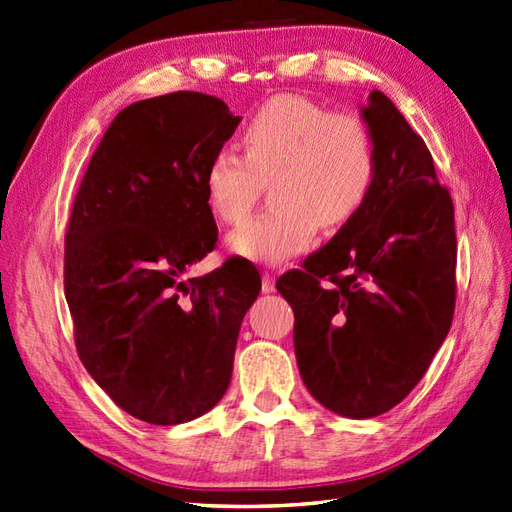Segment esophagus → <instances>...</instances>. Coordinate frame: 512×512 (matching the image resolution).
I'll return each mask as SVG.
<instances>
[{
  "label": "esophagus",
  "instance_id": "34e87169",
  "mask_svg": "<svg viewBox=\"0 0 512 512\" xmlns=\"http://www.w3.org/2000/svg\"><path fill=\"white\" fill-rule=\"evenodd\" d=\"M261 289H264V294H272L274 291V274L272 272H264L261 274Z\"/></svg>",
  "mask_w": 512,
  "mask_h": 512
}]
</instances>
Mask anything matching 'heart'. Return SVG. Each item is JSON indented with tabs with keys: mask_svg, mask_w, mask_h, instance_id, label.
<instances>
[{
	"mask_svg": "<svg viewBox=\"0 0 512 512\" xmlns=\"http://www.w3.org/2000/svg\"><path fill=\"white\" fill-rule=\"evenodd\" d=\"M242 145L244 156L216 150L203 175L208 206L225 225L242 223L257 201L259 178H272L276 206L229 236V248L240 257L283 264L313 244L317 225H345L371 193L375 150L358 115L283 94L246 122Z\"/></svg>",
	"mask_w": 512,
	"mask_h": 512,
	"instance_id": "obj_1",
	"label": "heart"
}]
</instances>
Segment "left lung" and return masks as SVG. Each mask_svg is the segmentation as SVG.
<instances>
[{
  "label": "left lung",
  "instance_id": "left-lung-1",
  "mask_svg": "<svg viewBox=\"0 0 512 512\" xmlns=\"http://www.w3.org/2000/svg\"><path fill=\"white\" fill-rule=\"evenodd\" d=\"M360 118L375 150L367 201L276 281L306 390L356 420L392 410L429 369L455 313L457 266L455 210L425 141L379 90Z\"/></svg>",
  "mask_w": 512,
  "mask_h": 512
}]
</instances>
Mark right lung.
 <instances>
[{"label":"right lung","mask_w":512,"mask_h":512,"mask_svg":"<svg viewBox=\"0 0 512 512\" xmlns=\"http://www.w3.org/2000/svg\"><path fill=\"white\" fill-rule=\"evenodd\" d=\"M242 115L175 92L122 109L72 206L64 291L81 362L124 412L182 425L223 399L257 268L229 259L184 279L216 244L203 175Z\"/></svg>","instance_id":"1"}]
</instances>
